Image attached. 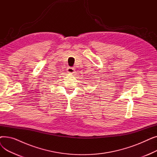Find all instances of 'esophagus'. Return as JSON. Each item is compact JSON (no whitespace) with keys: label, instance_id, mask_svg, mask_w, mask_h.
<instances>
[{"label":"esophagus","instance_id":"esophagus-1","mask_svg":"<svg viewBox=\"0 0 157 157\" xmlns=\"http://www.w3.org/2000/svg\"><path fill=\"white\" fill-rule=\"evenodd\" d=\"M67 71L69 74H73L74 73V72H75V69H74V68L73 67H68L67 69Z\"/></svg>","mask_w":157,"mask_h":157}]
</instances>
